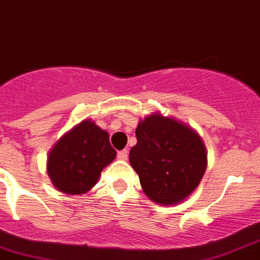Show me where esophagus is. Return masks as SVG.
<instances>
[{"label": "esophagus", "mask_w": 260, "mask_h": 260, "mask_svg": "<svg viewBox=\"0 0 260 260\" xmlns=\"http://www.w3.org/2000/svg\"><path fill=\"white\" fill-rule=\"evenodd\" d=\"M128 156V151L127 150H121V151H118V159L121 160H126Z\"/></svg>", "instance_id": "esophagus-1"}]
</instances>
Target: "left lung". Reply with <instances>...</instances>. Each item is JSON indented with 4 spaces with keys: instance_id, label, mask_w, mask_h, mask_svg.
Masks as SVG:
<instances>
[{
    "instance_id": "left-lung-1",
    "label": "left lung",
    "mask_w": 260,
    "mask_h": 260,
    "mask_svg": "<svg viewBox=\"0 0 260 260\" xmlns=\"http://www.w3.org/2000/svg\"><path fill=\"white\" fill-rule=\"evenodd\" d=\"M130 165L143 192L162 206L183 202L199 186L207 167L206 146L191 126L155 111L138 122Z\"/></svg>"
}]
</instances>
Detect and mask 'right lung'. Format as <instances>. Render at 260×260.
Wrapping results in <instances>:
<instances>
[{"instance_id":"right-lung-1","label":"right lung","mask_w":260,"mask_h":260,"mask_svg":"<svg viewBox=\"0 0 260 260\" xmlns=\"http://www.w3.org/2000/svg\"><path fill=\"white\" fill-rule=\"evenodd\" d=\"M117 156L109 133L83 119L58 139L49 151L46 170L58 191L82 195L95 186L101 171Z\"/></svg>"}]
</instances>
